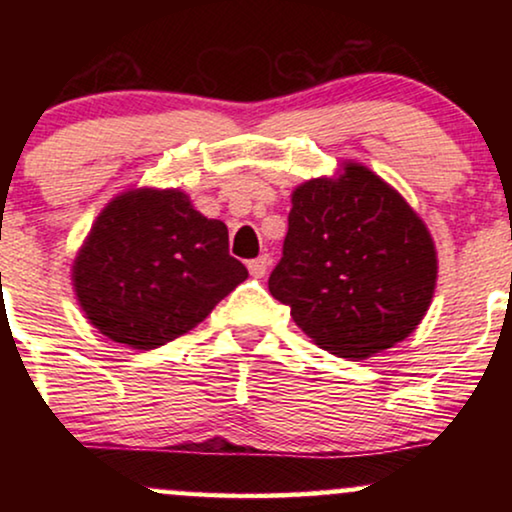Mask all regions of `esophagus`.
<instances>
[{
	"mask_svg": "<svg viewBox=\"0 0 512 512\" xmlns=\"http://www.w3.org/2000/svg\"><path fill=\"white\" fill-rule=\"evenodd\" d=\"M248 269H250V274L255 276V279H262V276L267 274V269H269V257L267 255H260V257H257V260H250L248 262Z\"/></svg>",
	"mask_w": 512,
	"mask_h": 512,
	"instance_id": "34e87169",
	"label": "esophagus"
}]
</instances>
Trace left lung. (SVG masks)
<instances>
[{"instance_id":"8db88e82","label":"left lung","mask_w":512,"mask_h":512,"mask_svg":"<svg viewBox=\"0 0 512 512\" xmlns=\"http://www.w3.org/2000/svg\"><path fill=\"white\" fill-rule=\"evenodd\" d=\"M438 281L431 231L392 185L361 163L291 192L284 257L269 291L320 349L368 358L424 320Z\"/></svg>"}]
</instances>
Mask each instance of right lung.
<instances>
[{
  "mask_svg": "<svg viewBox=\"0 0 512 512\" xmlns=\"http://www.w3.org/2000/svg\"><path fill=\"white\" fill-rule=\"evenodd\" d=\"M248 279L228 228L182 190L134 187L105 204L76 252L72 286L103 337L149 351L190 332Z\"/></svg>",
  "mask_w": 512,
  "mask_h": 512,
  "instance_id": "right-lung-1",
  "label": "right lung"
}]
</instances>
